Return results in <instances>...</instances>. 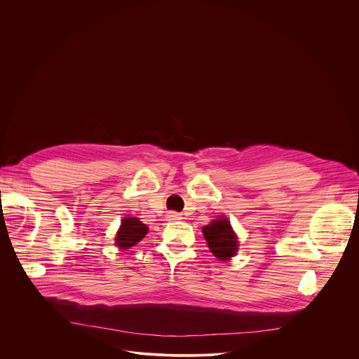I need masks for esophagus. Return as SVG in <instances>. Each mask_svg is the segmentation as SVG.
<instances>
[{"instance_id":"obj_1","label":"esophagus","mask_w":359,"mask_h":359,"mask_svg":"<svg viewBox=\"0 0 359 359\" xmlns=\"http://www.w3.org/2000/svg\"><path fill=\"white\" fill-rule=\"evenodd\" d=\"M168 220H169V222L182 220V215H179V213H176V212H169V213H168Z\"/></svg>"}]
</instances>
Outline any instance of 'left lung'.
Instances as JSON below:
<instances>
[{"label":"left lung","mask_w":359,"mask_h":359,"mask_svg":"<svg viewBox=\"0 0 359 359\" xmlns=\"http://www.w3.org/2000/svg\"><path fill=\"white\" fill-rule=\"evenodd\" d=\"M203 236L206 238L210 251L219 260H230L238 250L236 233L226 217L216 219L210 224L204 226Z\"/></svg>","instance_id":"left-lung-1"}]
</instances>
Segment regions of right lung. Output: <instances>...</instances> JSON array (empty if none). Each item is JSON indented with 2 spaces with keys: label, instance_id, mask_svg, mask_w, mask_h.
<instances>
[{
  "label": "right lung",
  "instance_id": "right-lung-1",
  "mask_svg": "<svg viewBox=\"0 0 359 359\" xmlns=\"http://www.w3.org/2000/svg\"><path fill=\"white\" fill-rule=\"evenodd\" d=\"M147 233V226L136 217H125L116 233L115 244L121 250H126L137 244Z\"/></svg>",
  "mask_w": 359,
  "mask_h": 359
}]
</instances>
